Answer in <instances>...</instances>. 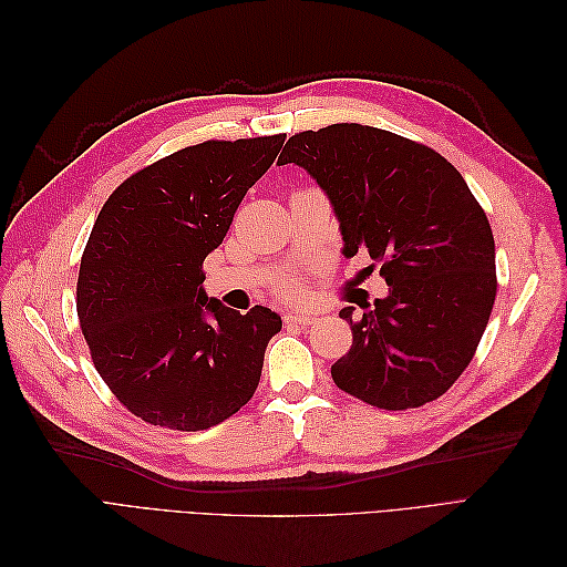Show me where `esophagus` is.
I'll list each match as a JSON object with an SVG mask.
<instances>
[{"label": "esophagus", "instance_id": "esophagus-1", "mask_svg": "<svg viewBox=\"0 0 567 567\" xmlns=\"http://www.w3.org/2000/svg\"><path fill=\"white\" fill-rule=\"evenodd\" d=\"M317 317L315 315H307V312H286L284 315V321L290 323V326H310Z\"/></svg>", "mask_w": 567, "mask_h": 567}]
</instances>
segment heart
Here are the masks:
<instances>
[{
    "instance_id": "b5f03b06",
    "label": "heart",
    "mask_w": 567,
    "mask_h": 567,
    "mask_svg": "<svg viewBox=\"0 0 567 567\" xmlns=\"http://www.w3.org/2000/svg\"><path fill=\"white\" fill-rule=\"evenodd\" d=\"M281 290H284L286 296H296V293H298V284L286 279V281H281Z\"/></svg>"
}]
</instances>
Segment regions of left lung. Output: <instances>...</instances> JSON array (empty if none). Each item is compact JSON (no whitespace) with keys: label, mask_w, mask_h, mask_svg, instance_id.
<instances>
[{"label":"left lung","mask_w":567,"mask_h":567,"mask_svg":"<svg viewBox=\"0 0 567 567\" xmlns=\"http://www.w3.org/2000/svg\"><path fill=\"white\" fill-rule=\"evenodd\" d=\"M293 163L329 198L342 255L381 262L388 296L350 321L352 348L331 367L340 390L381 409H414L471 364L494 296V236L466 179L440 153L400 134L340 123L300 132Z\"/></svg>","instance_id":"1"}]
</instances>
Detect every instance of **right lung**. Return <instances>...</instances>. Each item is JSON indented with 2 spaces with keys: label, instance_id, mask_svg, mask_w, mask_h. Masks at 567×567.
<instances>
[{
  "label": "right lung",
  "instance_id": "right-lung-1",
  "mask_svg": "<svg viewBox=\"0 0 567 567\" xmlns=\"http://www.w3.org/2000/svg\"><path fill=\"white\" fill-rule=\"evenodd\" d=\"M284 142L274 134L182 148L120 184L94 221L78 277L80 326L101 379L151 425L205 431L260 383L281 317L208 298L203 260Z\"/></svg>",
  "mask_w": 567,
  "mask_h": 567
}]
</instances>
